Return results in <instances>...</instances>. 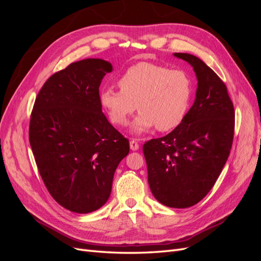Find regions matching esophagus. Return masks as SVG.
<instances>
[{
    "mask_svg": "<svg viewBox=\"0 0 261 261\" xmlns=\"http://www.w3.org/2000/svg\"><path fill=\"white\" fill-rule=\"evenodd\" d=\"M129 146H130V149L133 150V151H136V150L139 149V144L137 143V141H136L135 139H132V140H130Z\"/></svg>",
    "mask_w": 261,
    "mask_h": 261,
    "instance_id": "esophagus-1",
    "label": "esophagus"
}]
</instances>
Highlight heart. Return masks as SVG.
I'll return each mask as SVG.
<instances>
[{
	"instance_id": "1",
	"label": "heart",
	"mask_w": 261,
	"mask_h": 261,
	"mask_svg": "<svg viewBox=\"0 0 261 261\" xmlns=\"http://www.w3.org/2000/svg\"><path fill=\"white\" fill-rule=\"evenodd\" d=\"M118 85L121 89L106 87L100 91V103L117 126L127 125L137 109L140 113L132 125L136 135L153 127L160 132L176 128L192 102L193 84L184 70L153 63L140 62L130 66Z\"/></svg>"
}]
</instances>
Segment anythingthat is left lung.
Wrapping results in <instances>:
<instances>
[{
    "label": "left lung",
    "instance_id": "obj_1",
    "mask_svg": "<svg viewBox=\"0 0 261 261\" xmlns=\"http://www.w3.org/2000/svg\"><path fill=\"white\" fill-rule=\"evenodd\" d=\"M194 68L196 98L184 121L167 136L143 147L154 198L171 208L199 202L215 185L230 154L234 108L226 86L195 55L174 53Z\"/></svg>",
    "mask_w": 261,
    "mask_h": 261
}]
</instances>
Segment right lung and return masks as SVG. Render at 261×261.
Listing matches in <instances>:
<instances>
[{
    "label": "right lung",
    "mask_w": 261,
    "mask_h": 261,
    "mask_svg": "<svg viewBox=\"0 0 261 261\" xmlns=\"http://www.w3.org/2000/svg\"><path fill=\"white\" fill-rule=\"evenodd\" d=\"M112 64L86 59L44 83L35 101L29 141L39 173L54 200L76 213L108 201L117 165L129 143L102 113L99 87Z\"/></svg>",
    "instance_id": "obj_1"
}]
</instances>
